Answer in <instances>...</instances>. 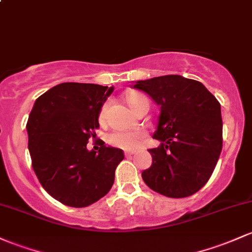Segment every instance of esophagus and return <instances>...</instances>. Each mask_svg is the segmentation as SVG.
<instances>
[{
    "mask_svg": "<svg viewBox=\"0 0 252 252\" xmlns=\"http://www.w3.org/2000/svg\"><path fill=\"white\" fill-rule=\"evenodd\" d=\"M124 156H126V158H131L132 153L131 152H126V153H124Z\"/></svg>",
    "mask_w": 252,
    "mask_h": 252,
    "instance_id": "esophagus-1",
    "label": "esophagus"
}]
</instances>
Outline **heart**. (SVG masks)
<instances>
[{
	"instance_id": "b5f03b06",
	"label": "heart",
	"mask_w": 252,
	"mask_h": 252,
	"mask_svg": "<svg viewBox=\"0 0 252 252\" xmlns=\"http://www.w3.org/2000/svg\"><path fill=\"white\" fill-rule=\"evenodd\" d=\"M143 99H146V96L134 93V94L128 96V103L131 106V109H134L135 105ZM105 110H106V106H104L101 110V117L104 116ZM143 137H145V135L139 131H113L109 135V142L115 147L126 149V151H134V149L140 147Z\"/></svg>"
}]
</instances>
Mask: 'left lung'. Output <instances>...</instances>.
Segmentation results:
<instances>
[{
    "mask_svg": "<svg viewBox=\"0 0 252 252\" xmlns=\"http://www.w3.org/2000/svg\"><path fill=\"white\" fill-rule=\"evenodd\" d=\"M160 106L148 149L152 166L142 179L154 191L172 198L191 196L211 178L222 149L220 103L200 81L181 75H165L136 81Z\"/></svg>",
    "mask_w": 252,
    "mask_h": 252,
    "instance_id": "obj_1",
    "label": "left lung"
}]
</instances>
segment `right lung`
<instances>
[{"label": "right lung", "instance_id": "1", "mask_svg": "<svg viewBox=\"0 0 252 252\" xmlns=\"http://www.w3.org/2000/svg\"><path fill=\"white\" fill-rule=\"evenodd\" d=\"M113 87L64 82L35 100L26 129L32 167L41 187L61 203L82 208L111 189L123 151L105 146L88 151L99 113Z\"/></svg>", "mask_w": 252, "mask_h": 252}]
</instances>
